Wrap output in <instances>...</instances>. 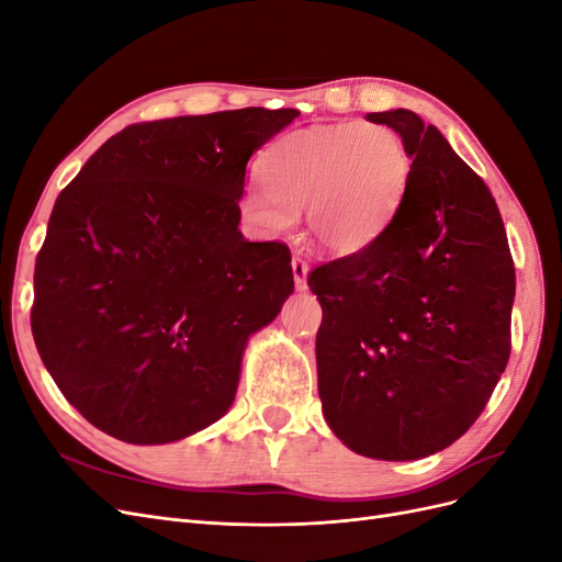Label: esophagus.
Masks as SVG:
<instances>
[{
	"mask_svg": "<svg viewBox=\"0 0 562 562\" xmlns=\"http://www.w3.org/2000/svg\"><path fill=\"white\" fill-rule=\"evenodd\" d=\"M291 267H293V279H295V288H297V291H304V288H307V274H310V265L304 262L302 258H297V255H293Z\"/></svg>",
	"mask_w": 562,
	"mask_h": 562,
	"instance_id": "esophagus-1",
	"label": "esophagus"
}]
</instances>
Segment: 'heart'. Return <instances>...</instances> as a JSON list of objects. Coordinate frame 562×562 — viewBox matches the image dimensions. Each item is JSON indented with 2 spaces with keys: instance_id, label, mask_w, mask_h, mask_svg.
Returning a JSON list of instances; mask_svg holds the SVG:
<instances>
[{
  "instance_id": "1",
  "label": "heart",
  "mask_w": 562,
  "mask_h": 562,
  "mask_svg": "<svg viewBox=\"0 0 562 562\" xmlns=\"http://www.w3.org/2000/svg\"><path fill=\"white\" fill-rule=\"evenodd\" d=\"M265 187H248L241 211L262 234H283L304 209L321 248L353 255L380 239L394 220L411 155L386 124L349 122L281 135L260 159Z\"/></svg>"
}]
</instances>
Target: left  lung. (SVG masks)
Listing matches in <instances>:
<instances>
[{
    "instance_id": "1",
    "label": "left lung",
    "mask_w": 562,
    "mask_h": 562,
    "mask_svg": "<svg viewBox=\"0 0 562 562\" xmlns=\"http://www.w3.org/2000/svg\"><path fill=\"white\" fill-rule=\"evenodd\" d=\"M413 159L375 244L316 267L318 396L356 454L411 462L479 419L512 351L514 260L487 184L411 110L366 114Z\"/></svg>"
}]
</instances>
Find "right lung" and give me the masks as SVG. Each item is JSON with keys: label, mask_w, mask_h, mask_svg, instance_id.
I'll list each match as a JSON object with an SVG mask.
<instances>
[{"label": "right lung", "mask_w": 562, "mask_h": 562, "mask_svg": "<svg viewBox=\"0 0 562 562\" xmlns=\"http://www.w3.org/2000/svg\"><path fill=\"white\" fill-rule=\"evenodd\" d=\"M297 110L133 124L65 187L35 267L32 335L63 396L124 443L211 427L248 337L293 293L291 250L239 229L246 166Z\"/></svg>", "instance_id": "1"}]
</instances>
